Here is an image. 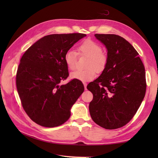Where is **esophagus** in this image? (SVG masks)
Returning a JSON list of instances; mask_svg holds the SVG:
<instances>
[{
  "instance_id": "obj_1",
  "label": "esophagus",
  "mask_w": 158,
  "mask_h": 158,
  "mask_svg": "<svg viewBox=\"0 0 158 158\" xmlns=\"http://www.w3.org/2000/svg\"><path fill=\"white\" fill-rule=\"evenodd\" d=\"M83 84H84V89H85V90H86V89H87V84L85 83V82H84Z\"/></svg>"
}]
</instances>
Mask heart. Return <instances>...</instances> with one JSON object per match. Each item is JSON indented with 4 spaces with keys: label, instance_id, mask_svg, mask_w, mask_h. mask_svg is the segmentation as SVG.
<instances>
[{
    "label": "heart",
    "instance_id": "heart-1",
    "mask_svg": "<svg viewBox=\"0 0 158 158\" xmlns=\"http://www.w3.org/2000/svg\"><path fill=\"white\" fill-rule=\"evenodd\" d=\"M78 53L88 57L84 70H76L70 73L71 79L80 80L81 82H88L95 78V72L102 73L106 69L107 63V56L102 52V47L97 42L87 40L83 41L78 47ZM77 53L74 51L69 50L65 53L64 62L70 70L76 67Z\"/></svg>",
    "mask_w": 158,
    "mask_h": 158
}]
</instances>
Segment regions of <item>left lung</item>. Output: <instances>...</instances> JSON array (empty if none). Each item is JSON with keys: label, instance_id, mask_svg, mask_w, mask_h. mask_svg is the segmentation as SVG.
I'll list each match as a JSON object with an SVG mask.
<instances>
[{"label": "left lung", "instance_id": "1", "mask_svg": "<svg viewBox=\"0 0 158 158\" xmlns=\"http://www.w3.org/2000/svg\"><path fill=\"white\" fill-rule=\"evenodd\" d=\"M107 51V63L87 88L93 94L89 111L92 120L104 128L125 125L136 114L146 89L144 64L134 47L114 34H95Z\"/></svg>", "mask_w": 158, "mask_h": 158}]
</instances>
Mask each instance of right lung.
Segmentation results:
<instances>
[{"instance_id":"add662e5","label":"right lung","mask_w":158,"mask_h":158,"mask_svg":"<svg viewBox=\"0 0 158 158\" xmlns=\"http://www.w3.org/2000/svg\"><path fill=\"white\" fill-rule=\"evenodd\" d=\"M83 33L51 34L36 41L23 55L16 74V87L22 107L31 120L42 127L63 125L84 92L78 80L60 85L69 76L64 55Z\"/></svg>"}]
</instances>
